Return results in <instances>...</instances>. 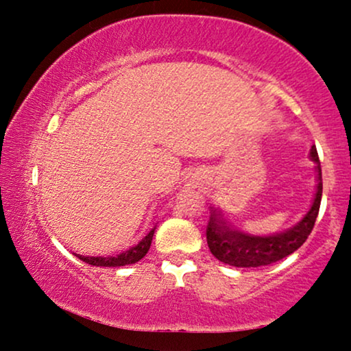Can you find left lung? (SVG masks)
<instances>
[{
  "label": "left lung",
  "mask_w": 351,
  "mask_h": 351,
  "mask_svg": "<svg viewBox=\"0 0 351 351\" xmlns=\"http://www.w3.org/2000/svg\"><path fill=\"white\" fill-rule=\"evenodd\" d=\"M310 158L317 163L318 184L312 208L300 223L285 232L274 236H251L234 231L213 211L206 226L208 247L221 263L234 267H263L284 259L300 247L312 232L322 201V168L317 148L312 147Z\"/></svg>",
  "instance_id": "1"
}]
</instances>
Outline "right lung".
Returning <instances> with one entry per match:
<instances>
[{"label": "right lung", "instance_id": "add662e5", "mask_svg": "<svg viewBox=\"0 0 351 351\" xmlns=\"http://www.w3.org/2000/svg\"><path fill=\"white\" fill-rule=\"evenodd\" d=\"M153 232L155 229H152L147 236L140 241L135 247L128 249L122 254L115 257H86V256H79L80 261L84 263L90 264V265H97V267H120V265H128V264H135L138 263L142 257H145V254L148 252L152 245V239H153Z\"/></svg>", "mask_w": 351, "mask_h": 351}]
</instances>
